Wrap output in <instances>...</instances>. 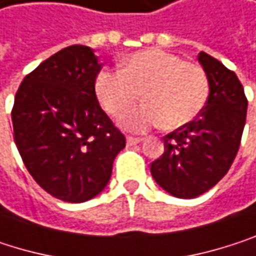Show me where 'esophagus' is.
<instances>
[{"label":"esophagus","instance_id":"1","mask_svg":"<svg viewBox=\"0 0 256 256\" xmlns=\"http://www.w3.org/2000/svg\"><path fill=\"white\" fill-rule=\"evenodd\" d=\"M140 142H142V138L127 136V146H129V147H132V146H136V144H140Z\"/></svg>","mask_w":256,"mask_h":256}]
</instances>
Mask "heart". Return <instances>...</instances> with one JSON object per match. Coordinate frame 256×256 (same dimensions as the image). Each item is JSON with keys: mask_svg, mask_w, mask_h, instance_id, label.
<instances>
[{"mask_svg": "<svg viewBox=\"0 0 256 256\" xmlns=\"http://www.w3.org/2000/svg\"><path fill=\"white\" fill-rule=\"evenodd\" d=\"M208 88L200 64L156 48L130 54L121 72L104 70L96 79L97 98L114 118L126 115L142 97L144 104L122 120L126 129L134 132L160 122L168 130L188 126L204 109Z\"/></svg>", "mask_w": 256, "mask_h": 256, "instance_id": "b5f03b06", "label": "heart"}]
</instances>
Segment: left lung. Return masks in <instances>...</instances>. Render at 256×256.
I'll use <instances>...</instances> for the list:
<instances>
[{"label": "left lung", "instance_id": "1", "mask_svg": "<svg viewBox=\"0 0 256 256\" xmlns=\"http://www.w3.org/2000/svg\"><path fill=\"white\" fill-rule=\"evenodd\" d=\"M198 61L210 94L200 115L164 136L165 152L150 166L156 183L177 198L210 190L231 168L243 135L248 98L237 74L206 52Z\"/></svg>", "mask_w": 256, "mask_h": 256}]
</instances>
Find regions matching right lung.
<instances>
[{
  "label": "right lung",
  "instance_id": "add662e5",
  "mask_svg": "<svg viewBox=\"0 0 256 256\" xmlns=\"http://www.w3.org/2000/svg\"><path fill=\"white\" fill-rule=\"evenodd\" d=\"M92 49L64 48L28 73L12 109L14 142L40 188L66 202H85L108 184L124 135L100 108Z\"/></svg>",
  "mask_w": 256,
  "mask_h": 256
}]
</instances>
